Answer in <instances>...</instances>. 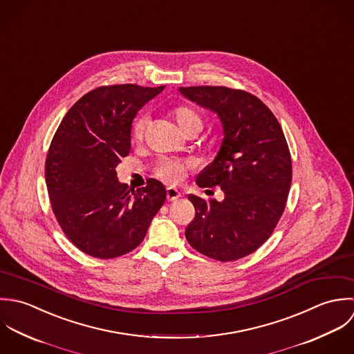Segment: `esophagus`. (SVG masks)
<instances>
[{"instance_id":"obj_1","label":"esophagus","mask_w":354,"mask_h":354,"mask_svg":"<svg viewBox=\"0 0 354 354\" xmlns=\"http://www.w3.org/2000/svg\"><path fill=\"white\" fill-rule=\"evenodd\" d=\"M179 197H180V193L176 189H172V187L167 189V200L168 201H176Z\"/></svg>"}]
</instances>
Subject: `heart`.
Returning <instances> with one entry per match:
<instances>
[{
	"label": "heart",
	"mask_w": 354,
	"mask_h": 354,
	"mask_svg": "<svg viewBox=\"0 0 354 354\" xmlns=\"http://www.w3.org/2000/svg\"><path fill=\"white\" fill-rule=\"evenodd\" d=\"M171 116L175 119V122L178 123V126L180 127V130L187 136L190 133H200L204 127V118L203 115L187 105H179L175 106L171 111ZM146 127H147V116L146 115H140L134 123H133V129H131V137L133 141L141 142L145 138V133H146ZM186 164L180 160H175V158H162L156 169L154 174L157 178H160L162 182L168 183V185H175L178 183L185 172H186Z\"/></svg>",
	"instance_id": "b5f03b06"
}]
</instances>
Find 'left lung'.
<instances>
[{
	"label": "left lung",
	"instance_id": "8db88e82",
	"mask_svg": "<svg viewBox=\"0 0 354 354\" xmlns=\"http://www.w3.org/2000/svg\"><path fill=\"white\" fill-rule=\"evenodd\" d=\"M190 101L218 115L221 147L198 176L200 187L218 186L223 201L189 194L196 209L187 242L218 261L256 252L274 232L286 208L292 168L282 127L256 95L224 86L180 87Z\"/></svg>",
	"mask_w": 354,
	"mask_h": 354
}]
</instances>
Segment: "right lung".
<instances>
[{
	"instance_id": "obj_1",
	"label": "right lung",
	"mask_w": 354,
	"mask_h": 354,
	"mask_svg": "<svg viewBox=\"0 0 354 354\" xmlns=\"http://www.w3.org/2000/svg\"><path fill=\"white\" fill-rule=\"evenodd\" d=\"M164 87H97L72 105L52 140L45 162L52 209L67 238L91 257L134 250L165 201L161 182L134 190L116 174L130 153L137 112Z\"/></svg>"
}]
</instances>
